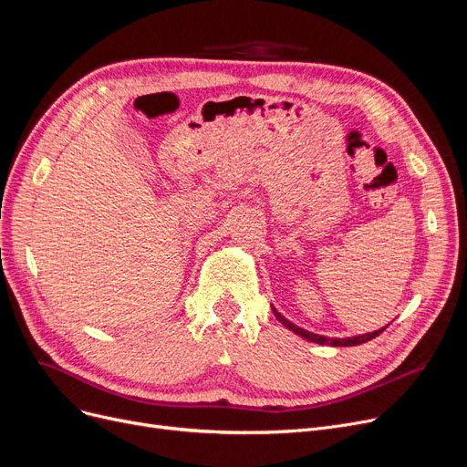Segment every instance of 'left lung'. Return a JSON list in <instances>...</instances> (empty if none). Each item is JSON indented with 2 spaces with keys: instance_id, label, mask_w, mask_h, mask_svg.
I'll use <instances>...</instances> for the list:
<instances>
[{
  "instance_id": "left-lung-1",
  "label": "left lung",
  "mask_w": 467,
  "mask_h": 467,
  "mask_svg": "<svg viewBox=\"0 0 467 467\" xmlns=\"http://www.w3.org/2000/svg\"><path fill=\"white\" fill-rule=\"evenodd\" d=\"M273 313L275 317L286 327L288 330H292L294 334L306 337L307 341H315V343H320V346H334V348H351V346H360V343H367L370 339H374L376 336H379L385 328L381 330H376V332H370V334H362V336H353V337H324V336H318V334H313V332H307L303 330L299 327H296V324H292L288 318H284L275 307H273Z\"/></svg>"
}]
</instances>
